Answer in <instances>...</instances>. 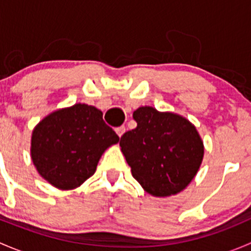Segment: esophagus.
I'll return each instance as SVG.
<instances>
[{
	"label": "esophagus",
	"mask_w": 251,
	"mask_h": 251,
	"mask_svg": "<svg viewBox=\"0 0 251 251\" xmlns=\"http://www.w3.org/2000/svg\"><path fill=\"white\" fill-rule=\"evenodd\" d=\"M125 131H126L125 126H120V127H116L115 128V132H116V135L119 136V137H121V136H123L124 133H125Z\"/></svg>",
	"instance_id": "1"
}]
</instances>
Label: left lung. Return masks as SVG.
Wrapping results in <instances>:
<instances>
[{
  "label": "left lung",
  "mask_w": 251,
  "mask_h": 251,
  "mask_svg": "<svg viewBox=\"0 0 251 251\" xmlns=\"http://www.w3.org/2000/svg\"><path fill=\"white\" fill-rule=\"evenodd\" d=\"M133 120L137 127L120 138L132 176L153 197L183 191L204 158V143L196 126L182 115L148 105L133 111Z\"/></svg>",
  "instance_id": "8db88e82"
}]
</instances>
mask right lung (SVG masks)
Wrapping results in <instances>:
<instances>
[{"instance_id":"1","label":"right lung","mask_w":251,"mask_h":251,"mask_svg":"<svg viewBox=\"0 0 251 251\" xmlns=\"http://www.w3.org/2000/svg\"><path fill=\"white\" fill-rule=\"evenodd\" d=\"M119 140L102 111L76 103L52 111L35 126L30 154L42 178L70 191L95 174L102 154Z\"/></svg>"}]
</instances>
